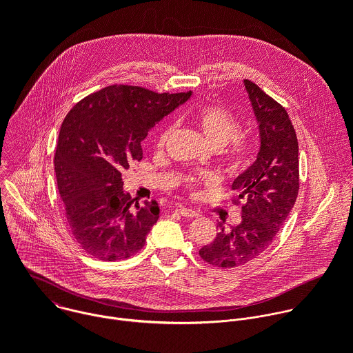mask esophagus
<instances>
[{
	"mask_svg": "<svg viewBox=\"0 0 353 353\" xmlns=\"http://www.w3.org/2000/svg\"><path fill=\"white\" fill-rule=\"evenodd\" d=\"M176 212L180 214L181 216H185V218H196L199 214L194 210H190V208H185V207H177L176 208Z\"/></svg>",
	"mask_w": 353,
	"mask_h": 353,
	"instance_id": "34e87169",
	"label": "esophagus"
}]
</instances>
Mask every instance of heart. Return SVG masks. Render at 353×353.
I'll list each match as a JSON object with an SVG mask.
<instances>
[{
	"instance_id": "obj_1",
	"label": "heart",
	"mask_w": 353,
	"mask_h": 353,
	"mask_svg": "<svg viewBox=\"0 0 353 353\" xmlns=\"http://www.w3.org/2000/svg\"><path fill=\"white\" fill-rule=\"evenodd\" d=\"M194 124L204 134L205 139L216 149H223V159L230 168H241L251 158V143L240 135V120L223 106L211 105L196 109L192 113ZM174 130L173 124H168L158 137V145L165 146ZM181 185L191 194H195L201 185L214 183L211 174L188 173L183 174Z\"/></svg>"
}]
</instances>
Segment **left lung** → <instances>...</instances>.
<instances>
[{
	"mask_svg": "<svg viewBox=\"0 0 353 353\" xmlns=\"http://www.w3.org/2000/svg\"><path fill=\"white\" fill-rule=\"evenodd\" d=\"M260 127L257 161L237 176L232 190L241 205V222L221 232L204 245L199 257L219 268H234L257 259L274 241L299 192V145L293 124L282 105L259 85L244 79Z\"/></svg>",
	"mask_w": 353,
	"mask_h": 353,
	"instance_id": "left-lung-1",
	"label": "left lung"
}]
</instances>
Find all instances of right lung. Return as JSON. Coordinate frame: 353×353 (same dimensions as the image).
I'll use <instances>...</instances> for the list:
<instances>
[{
	"instance_id": "right-lung-1",
	"label": "right lung",
	"mask_w": 353,
	"mask_h": 353,
	"mask_svg": "<svg viewBox=\"0 0 353 353\" xmlns=\"http://www.w3.org/2000/svg\"><path fill=\"white\" fill-rule=\"evenodd\" d=\"M190 96L112 85L83 97L65 116L54 157L57 187L71 233L92 257L125 260L143 247L159 207L157 201L132 207L121 176L142 159L149 130Z\"/></svg>"
}]
</instances>
